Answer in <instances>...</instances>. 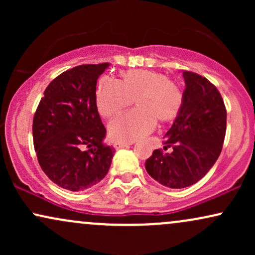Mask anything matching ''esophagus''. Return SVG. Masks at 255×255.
Here are the masks:
<instances>
[{
	"instance_id": "34e87169",
	"label": "esophagus",
	"mask_w": 255,
	"mask_h": 255,
	"mask_svg": "<svg viewBox=\"0 0 255 255\" xmlns=\"http://www.w3.org/2000/svg\"><path fill=\"white\" fill-rule=\"evenodd\" d=\"M133 144V141H129V142H124V141H116L114 146H115L116 150H120V148H124V147H127V146H129Z\"/></svg>"
}]
</instances>
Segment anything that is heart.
Returning <instances> with one entry per match:
<instances>
[{
    "label": "heart",
    "mask_w": 255,
    "mask_h": 255,
    "mask_svg": "<svg viewBox=\"0 0 255 255\" xmlns=\"http://www.w3.org/2000/svg\"><path fill=\"white\" fill-rule=\"evenodd\" d=\"M131 110L109 125L110 136L118 141H134L147 135L156 122L171 124L180 115L183 92L168 75L153 71L121 73L119 81L99 79L96 87V104L102 116L113 119L133 104Z\"/></svg>",
    "instance_id": "obj_1"
}]
</instances>
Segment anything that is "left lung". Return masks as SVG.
Here are the masks:
<instances>
[{
	"label": "left lung",
	"instance_id": "1",
	"mask_svg": "<svg viewBox=\"0 0 255 255\" xmlns=\"http://www.w3.org/2000/svg\"><path fill=\"white\" fill-rule=\"evenodd\" d=\"M182 75L186 89L180 115L164 135V150H154L145 163L148 175L169 188L201 180L218 159L227 130V110L215 85L197 73Z\"/></svg>",
	"mask_w": 255,
	"mask_h": 255
}]
</instances>
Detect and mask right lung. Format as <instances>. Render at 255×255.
I'll return each instance as SVG.
<instances>
[{"mask_svg": "<svg viewBox=\"0 0 255 255\" xmlns=\"http://www.w3.org/2000/svg\"><path fill=\"white\" fill-rule=\"evenodd\" d=\"M109 63L83 64L63 72L44 91L33 118L38 163L54 183L72 192L89 189L109 171L115 148L96 104V85Z\"/></svg>", "mask_w": 255, "mask_h": 255, "instance_id": "add662e5", "label": "right lung"}]
</instances>
